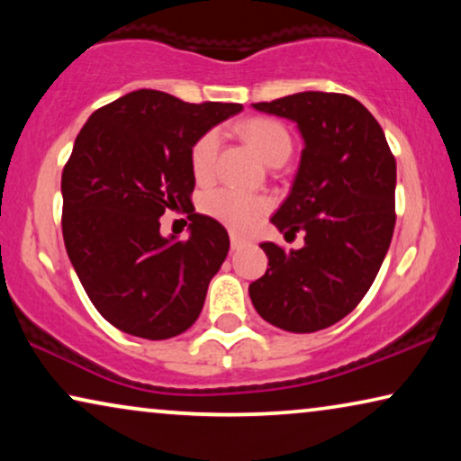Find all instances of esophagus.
<instances>
[{
  "label": "esophagus",
  "mask_w": 461,
  "mask_h": 461,
  "mask_svg": "<svg viewBox=\"0 0 461 461\" xmlns=\"http://www.w3.org/2000/svg\"><path fill=\"white\" fill-rule=\"evenodd\" d=\"M245 245V239L239 237L237 232H230V249H241Z\"/></svg>",
  "instance_id": "34e87169"
}]
</instances>
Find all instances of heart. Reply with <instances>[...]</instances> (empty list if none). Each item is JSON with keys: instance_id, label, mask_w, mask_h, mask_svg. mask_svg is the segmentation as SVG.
Here are the masks:
<instances>
[{"instance_id": "1", "label": "heart", "mask_w": 461, "mask_h": 461, "mask_svg": "<svg viewBox=\"0 0 461 461\" xmlns=\"http://www.w3.org/2000/svg\"><path fill=\"white\" fill-rule=\"evenodd\" d=\"M239 136L256 150L258 157L268 166H279L292 153V136L285 125L276 119L251 117L237 125ZM220 149V134L216 130L205 131L194 140L191 149V169L199 182L212 178ZM270 203L264 197H251L232 188H210L201 194L199 210L218 222L235 230H248L258 218L268 212Z\"/></svg>"}]
</instances>
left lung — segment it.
Here are the masks:
<instances>
[{
  "label": "left lung",
  "mask_w": 461,
  "mask_h": 461,
  "mask_svg": "<svg viewBox=\"0 0 461 461\" xmlns=\"http://www.w3.org/2000/svg\"><path fill=\"white\" fill-rule=\"evenodd\" d=\"M298 123L304 150L292 193L270 218L304 248L260 243L268 267L249 285L258 314L294 333L325 330L357 308L393 241L396 161L375 117L346 94L300 92L256 103Z\"/></svg>",
  "instance_id": "obj_1"
}]
</instances>
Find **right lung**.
<instances>
[{"label": "right lung", "instance_id": "obj_1", "mask_svg": "<svg viewBox=\"0 0 461 461\" xmlns=\"http://www.w3.org/2000/svg\"><path fill=\"white\" fill-rule=\"evenodd\" d=\"M241 109L136 90L94 111L75 138L62 169V237L87 298L117 330L167 339L197 321L230 241L218 220L194 213L191 149ZM166 209L189 213L186 242L160 237Z\"/></svg>", "mask_w": 461, "mask_h": 461}]
</instances>
